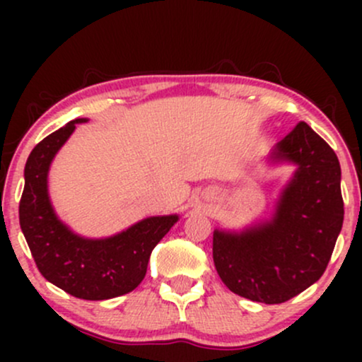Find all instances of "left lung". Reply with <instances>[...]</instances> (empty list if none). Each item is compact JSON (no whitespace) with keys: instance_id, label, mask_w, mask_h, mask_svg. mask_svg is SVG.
Wrapping results in <instances>:
<instances>
[{"instance_id":"8db88e82","label":"left lung","mask_w":362,"mask_h":362,"mask_svg":"<svg viewBox=\"0 0 362 362\" xmlns=\"http://www.w3.org/2000/svg\"><path fill=\"white\" fill-rule=\"evenodd\" d=\"M272 158L298 165L272 221L213 236L228 289L265 305L288 301L323 276L344 221L339 158L308 124L298 122Z\"/></svg>"}]
</instances>
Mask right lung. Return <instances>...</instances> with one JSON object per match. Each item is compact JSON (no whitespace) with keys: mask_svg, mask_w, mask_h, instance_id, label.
<instances>
[{"mask_svg":"<svg viewBox=\"0 0 362 362\" xmlns=\"http://www.w3.org/2000/svg\"><path fill=\"white\" fill-rule=\"evenodd\" d=\"M83 120H71L32 149L18 213L25 240L45 279L74 298L100 301L138 288L146 276L153 248L178 216L146 218L105 240H85L71 233L49 202L47 172L57 149Z\"/></svg>","mask_w":362,"mask_h":362,"instance_id":"add662e5","label":"right lung"}]
</instances>
